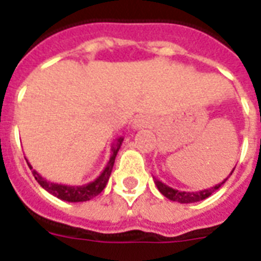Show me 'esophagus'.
<instances>
[{"label": "esophagus", "mask_w": 261, "mask_h": 261, "mask_svg": "<svg viewBox=\"0 0 261 261\" xmlns=\"http://www.w3.org/2000/svg\"><path fill=\"white\" fill-rule=\"evenodd\" d=\"M151 125V121L148 120L145 116H137L132 122V128L133 129H143V128H147Z\"/></svg>", "instance_id": "1"}]
</instances>
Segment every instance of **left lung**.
<instances>
[{
	"mask_svg": "<svg viewBox=\"0 0 261 261\" xmlns=\"http://www.w3.org/2000/svg\"><path fill=\"white\" fill-rule=\"evenodd\" d=\"M234 168H236V167H234ZM234 168L232 170V172L234 171ZM232 172L229 174V176L232 175ZM229 176H226L222 182H220L218 185H216V186L209 187V189H205V190H199V191H191V193H189V191H180V190L172 189V187L167 186L166 183L160 182L159 179H156L155 176H153V182H155L156 187H158V190H159L160 193L163 194L166 198H168L170 201L179 202V203H194V202L203 201V199H206L207 197H210L214 191H217V190L220 189V187L222 186L226 180H228Z\"/></svg>",
	"mask_w": 261,
	"mask_h": 261,
	"instance_id": "8db88e82",
	"label": "left lung"
}]
</instances>
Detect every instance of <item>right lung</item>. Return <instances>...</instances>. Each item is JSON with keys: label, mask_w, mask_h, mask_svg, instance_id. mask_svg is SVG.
<instances>
[{"label": "right lung", "mask_w": 261, "mask_h": 261, "mask_svg": "<svg viewBox=\"0 0 261 261\" xmlns=\"http://www.w3.org/2000/svg\"><path fill=\"white\" fill-rule=\"evenodd\" d=\"M122 141H124V137H118L116 143L112 145V149H110L112 155L109 158V162H108L106 167L103 168V171L99 174V176L94 179L93 182H89L86 185H82V186H68V185H60V183L51 182V180L43 178L36 170H33V167L31 166L28 160H27L29 168L32 170V174L37 180V183L45 191L52 194L54 197L59 198V199L66 202H86L90 201L91 198L97 197L98 194H101L102 190L106 187V183H108L110 178V174H112V170H113L114 166V160H116V156H117L118 151H120Z\"/></svg>", "instance_id": "add662e5"}]
</instances>
